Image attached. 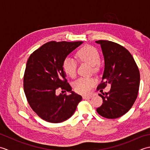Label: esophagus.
Here are the masks:
<instances>
[{
  "label": "esophagus",
  "mask_w": 150,
  "mask_h": 150,
  "mask_svg": "<svg viewBox=\"0 0 150 150\" xmlns=\"http://www.w3.org/2000/svg\"><path fill=\"white\" fill-rule=\"evenodd\" d=\"M92 97V95L91 94H89V95H85L82 96V98H84V99H90Z\"/></svg>",
  "instance_id": "esophagus-1"
}]
</instances>
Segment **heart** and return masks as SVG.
I'll return each mask as SVG.
<instances>
[{
  "mask_svg": "<svg viewBox=\"0 0 150 150\" xmlns=\"http://www.w3.org/2000/svg\"><path fill=\"white\" fill-rule=\"evenodd\" d=\"M79 59L82 61L86 62L96 69L100 61V55L94 47L85 46L79 50L77 52ZM64 71L70 77L74 78L77 75V62L71 57H66L62 62ZM95 81L93 79L90 77H81L75 82L73 88L75 90L81 93H86L93 87Z\"/></svg>",
  "mask_w": 150,
  "mask_h": 150,
  "instance_id": "obj_1",
  "label": "heart"
}]
</instances>
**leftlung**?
<instances>
[{
	"mask_svg": "<svg viewBox=\"0 0 150 150\" xmlns=\"http://www.w3.org/2000/svg\"><path fill=\"white\" fill-rule=\"evenodd\" d=\"M100 44L104 70L98 90L111 84L108 93L98 94L103 100L97 113L107 119H117L131 109L137 97L140 73L134 59L125 47L111 41H95Z\"/></svg>",
	"mask_w": 150,
	"mask_h": 150,
	"instance_id": "left-lung-1",
	"label": "left lung"
}]
</instances>
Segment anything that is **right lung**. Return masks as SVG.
<instances>
[{"instance_id": "add662e5", "label": "right lung", "mask_w": 150, "mask_h": 150, "mask_svg": "<svg viewBox=\"0 0 150 150\" xmlns=\"http://www.w3.org/2000/svg\"><path fill=\"white\" fill-rule=\"evenodd\" d=\"M82 43L52 41L35 51L28 60L24 76V93L30 107L47 122L59 123L68 119L82 100L67 82L62 62ZM58 89L70 94L57 95Z\"/></svg>"}]
</instances>
